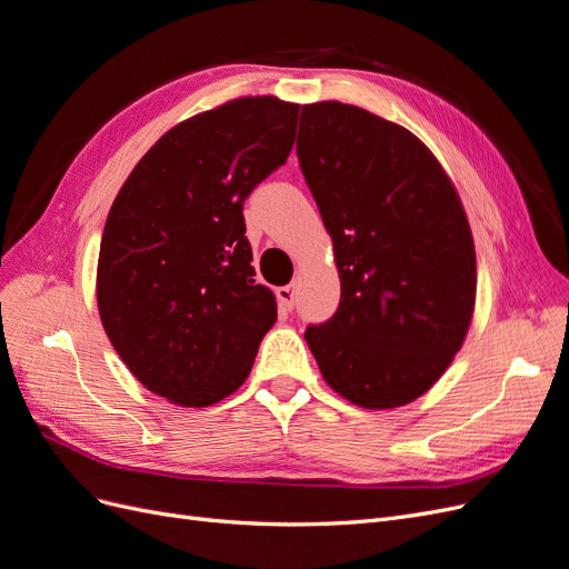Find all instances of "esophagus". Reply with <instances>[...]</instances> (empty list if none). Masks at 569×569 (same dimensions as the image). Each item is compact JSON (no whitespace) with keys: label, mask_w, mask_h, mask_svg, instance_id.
Wrapping results in <instances>:
<instances>
[{"label":"esophagus","mask_w":569,"mask_h":569,"mask_svg":"<svg viewBox=\"0 0 569 569\" xmlns=\"http://www.w3.org/2000/svg\"><path fill=\"white\" fill-rule=\"evenodd\" d=\"M274 295H278V301H280L282 311H291V308H295V299H297L295 287H291V284L278 287V291H274Z\"/></svg>","instance_id":"esophagus-1"}]
</instances>
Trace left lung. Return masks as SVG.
Masks as SVG:
<instances>
[{
	"mask_svg": "<svg viewBox=\"0 0 569 569\" xmlns=\"http://www.w3.org/2000/svg\"><path fill=\"white\" fill-rule=\"evenodd\" d=\"M297 153L332 237L337 313L306 341L339 396L416 401L451 366L475 311L477 261L453 182L416 134L366 109H301Z\"/></svg>",
	"mask_w": 569,
	"mask_h": 569,
	"instance_id": "1",
	"label": "left lung"
}]
</instances>
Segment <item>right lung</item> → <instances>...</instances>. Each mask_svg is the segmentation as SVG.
<instances>
[{
    "label": "right lung",
    "instance_id": "1",
    "mask_svg": "<svg viewBox=\"0 0 569 569\" xmlns=\"http://www.w3.org/2000/svg\"><path fill=\"white\" fill-rule=\"evenodd\" d=\"M299 104L242 97L170 128L111 206L97 263L101 325L149 391L206 408L244 385L278 320L253 280L244 199L291 151Z\"/></svg>",
    "mask_w": 569,
    "mask_h": 569
}]
</instances>
